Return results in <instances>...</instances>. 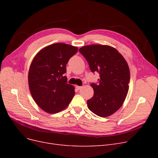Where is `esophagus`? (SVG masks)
<instances>
[{
	"mask_svg": "<svg viewBox=\"0 0 158 158\" xmlns=\"http://www.w3.org/2000/svg\"><path fill=\"white\" fill-rule=\"evenodd\" d=\"M76 89H77V90H79V89H81L82 87V86H76Z\"/></svg>",
	"mask_w": 158,
	"mask_h": 158,
	"instance_id": "34e87169",
	"label": "esophagus"
}]
</instances>
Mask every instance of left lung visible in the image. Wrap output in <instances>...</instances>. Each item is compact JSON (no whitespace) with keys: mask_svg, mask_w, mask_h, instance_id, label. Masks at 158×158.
I'll return each mask as SVG.
<instances>
[{"mask_svg":"<svg viewBox=\"0 0 158 158\" xmlns=\"http://www.w3.org/2000/svg\"><path fill=\"white\" fill-rule=\"evenodd\" d=\"M79 52L86 58L92 72L100 74L98 84H91L94 94L87 101L89 110L101 117H107L118 111L129 91V66L117 49L109 45H89Z\"/></svg>","mask_w":158,"mask_h":158,"instance_id":"8db88e82","label":"left lung"}]
</instances>
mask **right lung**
I'll use <instances>...</instances> for the list:
<instances>
[{
	"label": "right lung",
	"mask_w": 158,
	"mask_h": 158,
	"mask_svg": "<svg viewBox=\"0 0 158 158\" xmlns=\"http://www.w3.org/2000/svg\"><path fill=\"white\" fill-rule=\"evenodd\" d=\"M77 47L57 43L36 54L30 65L28 83L32 98L40 108L56 113L69 106L75 95L73 86L67 84L66 64L76 54Z\"/></svg>",
	"instance_id": "right-lung-1"
}]
</instances>
